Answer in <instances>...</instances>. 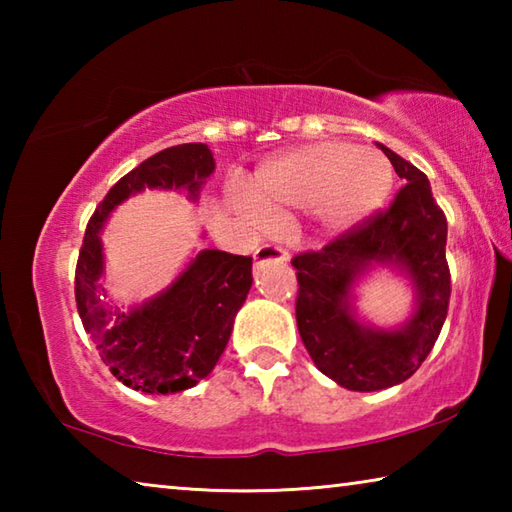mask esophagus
Returning <instances> with one entry per match:
<instances>
[{"label":"esophagus","mask_w":512,"mask_h":512,"mask_svg":"<svg viewBox=\"0 0 512 512\" xmlns=\"http://www.w3.org/2000/svg\"><path fill=\"white\" fill-rule=\"evenodd\" d=\"M289 253L282 246H273V244H264L257 248L255 253V264H266V262H287Z\"/></svg>","instance_id":"esophagus-1"}]
</instances>
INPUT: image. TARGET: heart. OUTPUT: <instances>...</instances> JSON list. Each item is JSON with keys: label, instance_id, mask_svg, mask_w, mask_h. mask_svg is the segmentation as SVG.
I'll list each match as a JSON object with an SVG mask.
<instances>
[{"label": "heart", "instance_id": "heart-1", "mask_svg": "<svg viewBox=\"0 0 512 512\" xmlns=\"http://www.w3.org/2000/svg\"><path fill=\"white\" fill-rule=\"evenodd\" d=\"M395 185L391 160L348 142H318L266 160L248 185L250 203L266 216L307 212L320 237L357 228L381 210Z\"/></svg>", "mask_w": 512, "mask_h": 512}]
</instances>
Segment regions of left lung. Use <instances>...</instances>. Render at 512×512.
I'll list each match as a JSON object with an SVG mask.
<instances>
[{"label":"left lung","mask_w":512,"mask_h":512,"mask_svg":"<svg viewBox=\"0 0 512 512\" xmlns=\"http://www.w3.org/2000/svg\"><path fill=\"white\" fill-rule=\"evenodd\" d=\"M406 180L388 210L375 212L320 250L291 259L298 277L296 320L316 368L348 391H381L409 379L427 359L447 318L452 277L447 219L424 173L379 144ZM375 263L400 267L416 289V311L402 328L379 330L353 314L351 287Z\"/></svg>","instance_id":"1"}]
</instances>
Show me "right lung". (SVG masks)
<instances>
[{"label": "right lung", "instance_id": "obj_1", "mask_svg": "<svg viewBox=\"0 0 512 512\" xmlns=\"http://www.w3.org/2000/svg\"><path fill=\"white\" fill-rule=\"evenodd\" d=\"M214 171L207 144L192 142L151 155L110 187L85 230L76 262V307L101 361L121 384L142 393H180L214 370L228 345L237 311L253 284V257L205 248L171 287L144 305H108L99 232L110 212L142 189H176L198 201Z\"/></svg>", "mask_w": 512, "mask_h": 512}]
</instances>
